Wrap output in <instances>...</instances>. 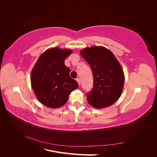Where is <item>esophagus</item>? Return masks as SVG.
Listing matches in <instances>:
<instances>
[{
    "label": "esophagus",
    "mask_w": 157,
    "mask_h": 157,
    "mask_svg": "<svg viewBox=\"0 0 157 157\" xmlns=\"http://www.w3.org/2000/svg\"><path fill=\"white\" fill-rule=\"evenodd\" d=\"M76 80H77L78 84V85L80 86V79H79L78 78H76Z\"/></svg>",
    "instance_id": "obj_1"
}]
</instances>
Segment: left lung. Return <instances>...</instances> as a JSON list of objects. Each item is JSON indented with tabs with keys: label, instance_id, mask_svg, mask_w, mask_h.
Here are the masks:
<instances>
[{
	"label": "left lung",
	"instance_id": "obj_1",
	"mask_svg": "<svg viewBox=\"0 0 157 157\" xmlns=\"http://www.w3.org/2000/svg\"><path fill=\"white\" fill-rule=\"evenodd\" d=\"M80 53L90 65L94 77L93 88L86 94L88 102L97 109L112 105L121 97L124 87V75L121 64L103 46L85 48Z\"/></svg>",
	"mask_w": 157,
	"mask_h": 157
}]
</instances>
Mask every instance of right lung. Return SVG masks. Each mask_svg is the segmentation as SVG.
<instances>
[{"label": "right lung", "instance_id": "1", "mask_svg": "<svg viewBox=\"0 0 157 157\" xmlns=\"http://www.w3.org/2000/svg\"><path fill=\"white\" fill-rule=\"evenodd\" d=\"M72 52L49 48L40 55L32 69L33 90L38 100L46 107L54 109L63 106L71 92L78 87L77 82L70 77V69L64 63Z\"/></svg>", "mask_w": 157, "mask_h": 157}]
</instances>
